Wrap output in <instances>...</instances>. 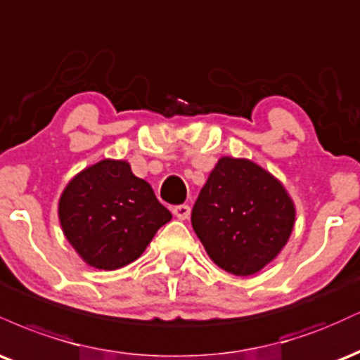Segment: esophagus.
Instances as JSON below:
<instances>
[{
  "label": "esophagus",
  "instance_id": "34e87169",
  "mask_svg": "<svg viewBox=\"0 0 360 360\" xmlns=\"http://www.w3.org/2000/svg\"><path fill=\"white\" fill-rule=\"evenodd\" d=\"M172 213H174L179 220H188L189 213H191V208H189L188 205H177L172 208Z\"/></svg>",
  "mask_w": 360,
  "mask_h": 360
}]
</instances>
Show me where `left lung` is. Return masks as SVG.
I'll return each mask as SVG.
<instances>
[{"label": "left lung", "instance_id": "1", "mask_svg": "<svg viewBox=\"0 0 360 360\" xmlns=\"http://www.w3.org/2000/svg\"><path fill=\"white\" fill-rule=\"evenodd\" d=\"M191 223L218 267L250 276L286 245L295 205L284 186L257 164L221 157L193 206Z\"/></svg>", "mask_w": 360, "mask_h": 360}]
</instances>
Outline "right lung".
<instances>
[{
    "mask_svg": "<svg viewBox=\"0 0 360 360\" xmlns=\"http://www.w3.org/2000/svg\"><path fill=\"white\" fill-rule=\"evenodd\" d=\"M59 218L65 238L89 266L113 271L139 259L172 214L130 164L106 159L68 184Z\"/></svg>",
    "mask_w": 360,
    "mask_h": 360,
    "instance_id": "obj_1",
    "label": "right lung"
}]
</instances>
